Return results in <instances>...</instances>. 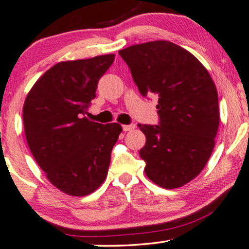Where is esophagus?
<instances>
[{"label":"esophagus","instance_id":"obj_1","mask_svg":"<svg viewBox=\"0 0 249 249\" xmlns=\"http://www.w3.org/2000/svg\"><path fill=\"white\" fill-rule=\"evenodd\" d=\"M135 128L134 124H129V125H123V131L127 132V131H132V129Z\"/></svg>","mask_w":249,"mask_h":249}]
</instances>
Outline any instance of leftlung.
Here are the masks:
<instances>
[{"mask_svg": "<svg viewBox=\"0 0 249 249\" xmlns=\"http://www.w3.org/2000/svg\"><path fill=\"white\" fill-rule=\"evenodd\" d=\"M118 54L143 97L158 96L159 125H141L145 175L163 188L197 176L211 157L220 115L214 82L190 52L168 40L133 45Z\"/></svg>", "mask_w": 249, "mask_h": 249, "instance_id": "left-lung-1", "label": "left lung"}]
</instances>
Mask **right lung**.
<instances>
[{
  "instance_id": "right-lung-1",
  "label": "right lung",
  "mask_w": 249,
  "mask_h": 249,
  "mask_svg": "<svg viewBox=\"0 0 249 249\" xmlns=\"http://www.w3.org/2000/svg\"><path fill=\"white\" fill-rule=\"evenodd\" d=\"M114 58L108 54L59 62L37 80L24 100L30 151L48 180L65 194L88 195L107 177L111 150L123 128L85 115Z\"/></svg>"
}]
</instances>
